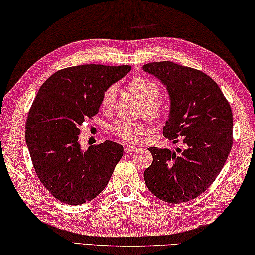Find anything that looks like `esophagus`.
I'll use <instances>...</instances> for the list:
<instances>
[{"mask_svg":"<svg viewBox=\"0 0 255 255\" xmlns=\"http://www.w3.org/2000/svg\"><path fill=\"white\" fill-rule=\"evenodd\" d=\"M124 151H126V153H132V152L137 151V148L134 146H131V145H127V146H124Z\"/></svg>","mask_w":255,"mask_h":255,"instance_id":"obj_1","label":"esophagus"}]
</instances>
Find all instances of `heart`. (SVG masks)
<instances>
[{
	"label": "heart",
	"instance_id": "b5f03b06",
	"mask_svg": "<svg viewBox=\"0 0 255 255\" xmlns=\"http://www.w3.org/2000/svg\"><path fill=\"white\" fill-rule=\"evenodd\" d=\"M128 90L135 95L138 101L145 108V113L150 118L156 119L161 117L162 109L156 103L161 97V89L155 82L144 78H135L128 83ZM115 99V89L110 86L104 91L101 99V105L103 109H110ZM112 133L122 141L128 143H135L142 135L146 133V126L137 121H118L110 127Z\"/></svg>",
	"mask_w": 255,
	"mask_h": 255
}]
</instances>
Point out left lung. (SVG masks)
<instances>
[{
    "label": "left lung",
    "instance_id": "left-lung-1",
    "mask_svg": "<svg viewBox=\"0 0 255 255\" xmlns=\"http://www.w3.org/2000/svg\"><path fill=\"white\" fill-rule=\"evenodd\" d=\"M143 70L165 85L170 115L163 135L177 147H150L153 162L144 171L147 189L169 203L198 198L217 179L232 147L233 115L219 85L202 71L170 61L152 62Z\"/></svg>",
    "mask_w": 255,
    "mask_h": 255
}]
</instances>
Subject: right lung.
Returning a JSON list of instances; mask_svg holds the SVG:
<instances>
[{
    "mask_svg": "<svg viewBox=\"0 0 255 255\" xmlns=\"http://www.w3.org/2000/svg\"><path fill=\"white\" fill-rule=\"evenodd\" d=\"M129 71V65L71 66L52 74L38 90L25 141L41 183L61 202L80 205L97 198L121 160V144L105 141L83 150L79 135L85 120L99 112L104 91Z\"/></svg>",
    "mask_w": 255,
    "mask_h": 255,
    "instance_id": "1",
    "label": "right lung"
}]
</instances>
